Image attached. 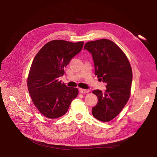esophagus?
I'll use <instances>...</instances> for the list:
<instances>
[{
  "instance_id": "obj_1",
  "label": "esophagus",
  "mask_w": 157,
  "mask_h": 157,
  "mask_svg": "<svg viewBox=\"0 0 157 157\" xmlns=\"http://www.w3.org/2000/svg\"><path fill=\"white\" fill-rule=\"evenodd\" d=\"M79 91L81 94H86V93L90 92L89 90H85V89H82V88H79Z\"/></svg>"
}]
</instances>
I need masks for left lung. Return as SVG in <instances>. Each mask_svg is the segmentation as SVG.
<instances>
[{
	"label": "left lung",
	"mask_w": 157,
	"mask_h": 157,
	"mask_svg": "<svg viewBox=\"0 0 157 157\" xmlns=\"http://www.w3.org/2000/svg\"><path fill=\"white\" fill-rule=\"evenodd\" d=\"M92 55L95 75L106 85L105 92H92L98 98L92 108L93 116L101 121H109L121 111L128 102L132 71L128 60L121 49L109 39L90 41L85 44Z\"/></svg>",
	"instance_id": "1"
}]
</instances>
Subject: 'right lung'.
I'll return each instance as SVG.
<instances>
[{
    "instance_id": "right-lung-1",
    "label": "right lung",
    "mask_w": 157,
    "mask_h": 157,
    "mask_svg": "<svg viewBox=\"0 0 157 157\" xmlns=\"http://www.w3.org/2000/svg\"><path fill=\"white\" fill-rule=\"evenodd\" d=\"M83 44V41H49L33 60L27 79L29 92L33 103L46 118L62 117L77 97L78 88L67 87L58 78L63 75L64 68L81 52Z\"/></svg>"
}]
</instances>
